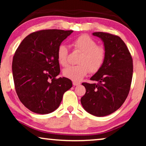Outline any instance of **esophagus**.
Returning <instances> with one entry per match:
<instances>
[{
  "instance_id": "esophagus-1",
  "label": "esophagus",
  "mask_w": 146,
  "mask_h": 146,
  "mask_svg": "<svg viewBox=\"0 0 146 146\" xmlns=\"http://www.w3.org/2000/svg\"><path fill=\"white\" fill-rule=\"evenodd\" d=\"M80 84L79 82H73V85L74 86H78Z\"/></svg>"
}]
</instances>
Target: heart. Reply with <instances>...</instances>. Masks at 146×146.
Segmentation results:
<instances>
[{
	"instance_id": "heart-1",
	"label": "heart",
	"mask_w": 146,
	"mask_h": 146,
	"mask_svg": "<svg viewBox=\"0 0 146 146\" xmlns=\"http://www.w3.org/2000/svg\"><path fill=\"white\" fill-rule=\"evenodd\" d=\"M72 44L75 50L81 52L78 60L79 64L70 66L64 70L65 77L79 82L89 71L96 73L101 68L105 60L106 50L104 48L98 45L92 38L88 35H80L74 40ZM57 58L62 66H66L68 64V49L65 44L60 45L58 48Z\"/></svg>"
}]
</instances>
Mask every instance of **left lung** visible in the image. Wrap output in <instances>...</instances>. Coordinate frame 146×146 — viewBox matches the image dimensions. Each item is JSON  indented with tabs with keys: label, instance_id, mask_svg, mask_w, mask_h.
<instances>
[{
	"label": "left lung",
	"instance_id": "1",
	"mask_svg": "<svg viewBox=\"0 0 146 146\" xmlns=\"http://www.w3.org/2000/svg\"><path fill=\"white\" fill-rule=\"evenodd\" d=\"M93 35L104 42L106 58L101 68L90 78L98 84L82 83L86 93L80 101L86 111L102 117L116 111L127 98L132 80L133 60L118 36L102 32Z\"/></svg>",
	"mask_w": 146,
	"mask_h": 146
}]
</instances>
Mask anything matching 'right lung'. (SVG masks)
Instances as JSON below:
<instances>
[{
    "instance_id": "add662e5",
    "label": "right lung",
    "mask_w": 146,
    "mask_h": 146,
    "mask_svg": "<svg viewBox=\"0 0 146 146\" xmlns=\"http://www.w3.org/2000/svg\"><path fill=\"white\" fill-rule=\"evenodd\" d=\"M73 31L42 30L28 35L18 47L12 64L18 97L33 112L46 114L59 107L63 94L72 86L60 74L57 50Z\"/></svg>"
}]
</instances>
